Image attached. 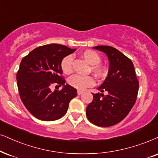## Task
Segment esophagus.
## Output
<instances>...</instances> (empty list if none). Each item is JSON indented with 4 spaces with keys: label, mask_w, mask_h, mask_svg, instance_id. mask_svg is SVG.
Instances as JSON below:
<instances>
[{
    "label": "esophagus",
    "mask_w": 158,
    "mask_h": 158,
    "mask_svg": "<svg viewBox=\"0 0 158 158\" xmlns=\"http://www.w3.org/2000/svg\"><path fill=\"white\" fill-rule=\"evenodd\" d=\"M83 93V91H81V90H78L77 91V94L78 95H81V94Z\"/></svg>",
    "instance_id": "34e87169"
}]
</instances>
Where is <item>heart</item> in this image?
Wrapping results in <instances>:
<instances>
[{
	"mask_svg": "<svg viewBox=\"0 0 158 158\" xmlns=\"http://www.w3.org/2000/svg\"><path fill=\"white\" fill-rule=\"evenodd\" d=\"M81 57L92 65L91 71L97 78L101 79L106 75V69L102 64H101V58L96 52L91 49H86L81 53ZM73 57L71 55H67L62 59L60 68L62 71L65 74H71L73 72ZM69 85L77 89H84L88 87H91L95 84L93 77L90 76L82 77L80 75H73L68 80Z\"/></svg>",
	"mask_w": 158,
	"mask_h": 158,
	"instance_id": "heart-1",
	"label": "heart"
}]
</instances>
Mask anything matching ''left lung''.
<instances>
[{
    "label": "left lung",
    "mask_w": 158,
    "mask_h": 158,
    "mask_svg": "<svg viewBox=\"0 0 158 158\" xmlns=\"http://www.w3.org/2000/svg\"><path fill=\"white\" fill-rule=\"evenodd\" d=\"M95 49L106 54L109 60V73L98 88L101 93L93 95L86 109L88 120L100 127L119 123L128 114L135 104L139 91V80L131 59L110 46H97Z\"/></svg>",
    "instance_id": "obj_1"
}]
</instances>
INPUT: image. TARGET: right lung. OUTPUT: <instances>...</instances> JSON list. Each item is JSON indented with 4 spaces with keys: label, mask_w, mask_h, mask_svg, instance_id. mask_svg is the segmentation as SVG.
<instances>
[{
    "label": "right lung",
    "mask_w": 158,
    "mask_h": 158,
    "mask_svg": "<svg viewBox=\"0 0 158 158\" xmlns=\"http://www.w3.org/2000/svg\"><path fill=\"white\" fill-rule=\"evenodd\" d=\"M77 49L52 44L32 50L22 60L17 73L19 96L26 109L35 118L53 121L67 112L70 101L77 95L74 87L65 85L60 62ZM52 84L63 85L61 91L50 89Z\"/></svg>",
    "instance_id": "add662e5"
}]
</instances>
